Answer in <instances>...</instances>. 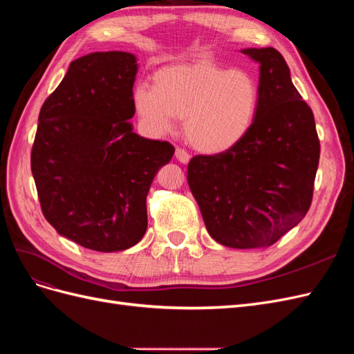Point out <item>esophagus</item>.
I'll return each instance as SVG.
<instances>
[{"instance_id": "obj_1", "label": "esophagus", "mask_w": 354, "mask_h": 354, "mask_svg": "<svg viewBox=\"0 0 354 354\" xmlns=\"http://www.w3.org/2000/svg\"><path fill=\"white\" fill-rule=\"evenodd\" d=\"M176 158H177L178 162H181V164H187L190 160V155L185 151V149H181V147L176 149Z\"/></svg>"}]
</instances>
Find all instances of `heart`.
Instances as JSON below:
<instances>
[{"label":"heart","mask_w":354,"mask_h":354,"mask_svg":"<svg viewBox=\"0 0 354 354\" xmlns=\"http://www.w3.org/2000/svg\"><path fill=\"white\" fill-rule=\"evenodd\" d=\"M134 111L149 131L171 133L183 120L186 140L203 153H221L241 143L260 108L252 73L198 60L158 69L152 85L133 93Z\"/></svg>","instance_id":"obj_1"}]
</instances>
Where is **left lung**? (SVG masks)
I'll return each instance as SVG.
<instances>
[{
    "label": "left lung",
    "mask_w": 354,
    "mask_h": 354,
    "mask_svg": "<svg viewBox=\"0 0 354 354\" xmlns=\"http://www.w3.org/2000/svg\"><path fill=\"white\" fill-rule=\"evenodd\" d=\"M260 65V108L241 143L198 155L187 181L214 241L264 248L304 218L313 198L320 143L310 106L276 48H245Z\"/></svg>",
    "instance_id": "8db88e82"
}]
</instances>
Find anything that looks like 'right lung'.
Masks as SVG:
<instances>
[{
    "label": "right lung",
    "mask_w": 354,
    "mask_h": 354,
    "mask_svg": "<svg viewBox=\"0 0 354 354\" xmlns=\"http://www.w3.org/2000/svg\"><path fill=\"white\" fill-rule=\"evenodd\" d=\"M137 69L127 51L73 60L38 116L30 169L42 214L93 251H124L145 236L149 189L174 155L133 131Z\"/></svg>",
    "instance_id": "1"
}]
</instances>
